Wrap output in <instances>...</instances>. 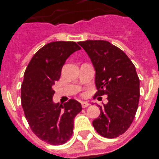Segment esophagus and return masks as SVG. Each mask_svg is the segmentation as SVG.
<instances>
[{
  "label": "esophagus",
  "mask_w": 159,
  "mask_h": 159,
  "mask_svg": "<svg viewBox=\"0 0 159 159\" xmlns=\"http://www.w3.org/2000/svg\"><path fill=\"white\" fill-rule=\"evenodd\" d=\"M81 103H82V107L83 108H86V107H87L90 105V103L88 102H82Z\"/></svg>",
  "instance_id": "34e87169"
}]
</instances>
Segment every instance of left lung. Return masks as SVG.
I'll use <instances>...</instances> for the list:
<instances>
[{
  "label": "left lung",
  "mask_w": 159,
  "mask_h": 159,
  "mask_svg": "<svg viewBox=\"0 0 159 159\" xmlns=\"http://www.w3.org/2000/svg\"><path fill=\"white\" fill-rule=\"evenodd\" d=\"M78 44L86 51L95 70L94 97L107 95L99 106L100 115L93 121L98 134L106 138L122 135L135 117L140 98V80L128 56L105 40H86Z\"/></svg>",
  "instance_id": "1"
}]
</instances>
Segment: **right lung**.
I'll return each mask as SVG.
<instances>
[{"instance_id": "right-lung-1", "label": "right lung", "mask_w": 159, "mask_h": 159, "mask_svg": "<svg viewBox=\"0 0 159 159\" xmlns=\"http://www.w3.org/2000/svg\"><path fill=\"white\" fill-rule=\"evenodd\" d=\"M80 49L75 42L49 43L34 55L24 73L21 101L25 116L33 133L50 145H62L70 139L74 118L82 109L75 99L63 105L52 100L53 86L64 64Z\"/></svg>"}]
</instances>
